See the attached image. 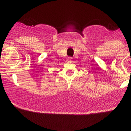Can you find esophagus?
Segmentation results:
<instances>
[{
	"mask_svg": "<svg viewBox=\"0 0 131 131\" xmlns=\"http://www.w3.org/2000/svg\"><path fill=\"white\" fill-rule=\"evenodd\" d=\"M72 60V57H68V58H67V61H71Z\"/></svg>",
	"mask_w": 131,
	"mask_h": 131,
	"instance_id": "1",
	"label": "esophagus"
}]
</instances>
